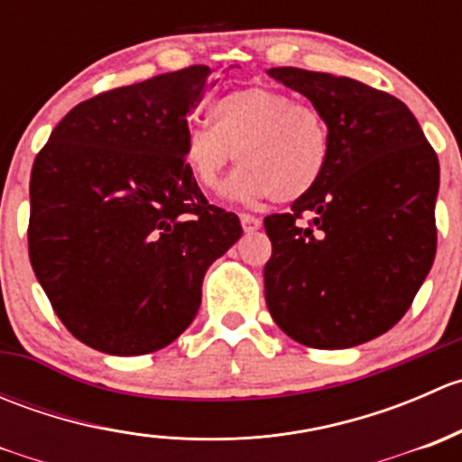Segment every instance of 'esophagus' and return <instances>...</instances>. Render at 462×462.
<instances>
[{
  "mask_svg": "<svg viewBox=\"0 0 462 462\" xmlns=\"http://www.w3.org/2000/svg\"><path fill=\"white\" fill-rule=\"evenodd\" d=\"M241 226H244V232H257L261 227V218L253 217V214H241Z\"/></svg>",
  "mask_w": 462,
  "mask_h": 462,
  "instance_id": "34e87169",
  "label": "esophagus"
}]
</instances>
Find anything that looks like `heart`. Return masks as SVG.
Instances as JSON below:
<instances>
[{"label": "heart", "instance_id": "obj_1", "mask_svg": "<svg viewBox=\"0 0 462 462\" xmlns=\"http://www.w3.org/2000/svg\"><path fill=\"white\" fill-rule=\"evenodd\" d=\"M208 123H192L183 136V161L203 189H218L227 162V194L239 201L274 197L292 203L313 192L330 156V132L319 109L270 87H244L209 105Z\"/></svg>", "mask_w": 462, "mask_h": 462}]
</instances>
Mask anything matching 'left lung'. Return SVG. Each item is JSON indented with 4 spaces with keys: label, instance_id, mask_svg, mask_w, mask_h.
Listing matches in <instances>:
<instances>
[{
    "label": "left lung",
    "instance_id": "8db88e82",
    "mask_svg": "<svg viewBox=\"0 0 462 462\" xmlns=\"http://www.w3.org/2000/svg\"><path fill=\"white\" fill-rule=\"evenodd\" d=\"M330 132L318 188L263 218L265 304L310 348H351L393 328L436 257L438 156L398 97L351 78L268 69Z\"/></svg>",
    "mask_w": 462,
    "mask_h": 462
}]
</instances>
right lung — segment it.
Wrapping results in <instances>:
<instances>
[{"label":"right lung","instance_id":"1","mask_svg":"<svg viewBox=\"0 0 462 462\" xmlns=\"http://www.w3.org/2000/svg\"><path fill=\"white\" fill-rule=\"evenodd\" d=\"M212 69H180L73 106L31 171L29 257L69 333L109 356L174 342L209 265L244 235L183 161Z\"/></svg>","mask_w":462,"mask_h":462}]
</instances>
